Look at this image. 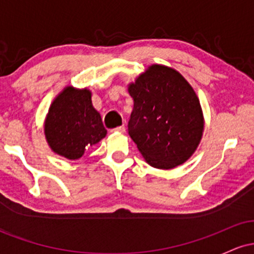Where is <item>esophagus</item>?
Wrapping results in <instances>:
<instances>
[{"label": "esophagus", "mask_w": 254, "mask_h": 254, "mask_svg": "<svg viewBox=\"0 0 254 254\" xmlns=\"http://www.w3.org/2000/svg\"><path fill=\"white\" fill-rule=\"evenodd\" d=\"M112 131H115V132H125V127L124 125H122V127H116V129H113Z\"/></svg>", "instance_id": "34e87169"}]
</instances>
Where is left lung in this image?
Instances as JSON below:
<instances>
[{
    "instance_id": "1",
    "label": "left lung",
    "mask_w": 254,
    "mask_h": 254,
    "mask_svg": "<svg viewBox=\"0 0 254 254\" xmlns=\"http://www.w3.org/2000/svg\"><path fill=\"white\" fill-rule=\"evenodd\" d=\"M127 92L133 100L129 135L145 162L172 170L188 161L204 131L202 106L188 80L171 66L151 64Z\"/></svg>"
}]
</instances>
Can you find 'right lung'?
Segmentation results:
<instances>
[{
  "label": "right lung",
  "mask_w": 254,
  "mask_h": 254,
  "mask_svg": "<svg viewBox=\"0 0 254 254\" xmlns=\"http://www.w3.org/2000/svg\"><path fill=\"white\" fill-rule=\"evenodd\" d=\"M100 113L92 104V92L66 86L54 99L44 121V135L57 155L78 160L106 136Z\"/></svg>",
  "instance_id": "add662e5"
}]
</instances>
